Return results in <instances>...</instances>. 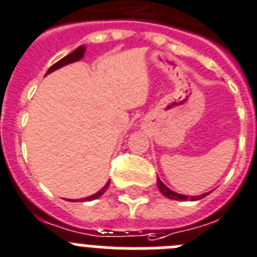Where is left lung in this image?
<instances>
[{
  "mask_svg": "<svg viewBox=\"0 0 257 257\" xmlns=\"http://www.w3.org/2000/svg\"><path fill=\"white\" fill-rule=\"evenodd\" d=\"M157 186H159V190L161 191V194H164L166 197H169V199H173V200H187V199H190V200L194 201V200H199V199H203V197H205L208 194H209V192H207V194L199 195V196H190V197L186 196V195L177 194V192L172 191L170 188L166 187L160 178H157Z\"/></svg>",
  "mask_w": 257,
  "mask_h": 257,
  "instance_id": "8db88e82",
  "label": "left lung"
}]
</instances>
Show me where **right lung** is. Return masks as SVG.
Listing matches in <instances>:
<instances>
[{
    "instance_id": "1",
    "label": "right lung",
    "mask_w": 257,
    "mask_h": 257,
    "mask_svg": "<svg viewBox=\"0 0 257 257\" xmlns=\"http://www.w3.org/2000/svg\"><path fill=\"white\" fill-rule=\"evenodd\" d=\"M84 52H85V47H79L78 49H75L74 52H71L70 54H67L66 57H63L62 60H60L58 62L54 63L53 66H50V69L47 71V75H48V74H50L52 71H54V70L62 67V66L69 65V63H72V62H76V61H79L80 58H83V56H84ZM109 183H110V181H107L106 185H105L104 187L100 190V191L96 192L95 195H91V196L84 197V199H78V200H69V201H91V200H95V199L100 197L102 194H104L105 191H106L107 187H109Z\"/></svg>"
}]
</instances>
